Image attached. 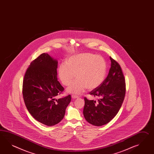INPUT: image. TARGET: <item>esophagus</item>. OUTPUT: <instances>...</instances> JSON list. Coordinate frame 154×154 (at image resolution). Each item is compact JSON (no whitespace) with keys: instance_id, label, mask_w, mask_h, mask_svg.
Returning a JSON list of instances; mask_svg holds the SVG:
<instances>
[{"instance_id":"obj_1","label":"esophagus","mask_w":154,"mask_h":154,"mask_svg":"<svg viewBox=\"0 0 154 154\" xmlns=\"http://www.w3.org/2000/svg\"><path fill=\"white\" fill-rule=\"evenodd\" d=\"M71 97L73 99H76V98H78L79 97V96H76V95H75V94H72Z\"/></svg>"}]
</instances>
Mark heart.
Instances as JSON below:
<instances>
[{
	"label": "heart",
	"mask_w": 154,
	"mask_h": 154,
	"mask_svg": "<svg viewBox=\"0 0 154 154\" xmlns=\"http://www.w3.org/2000/svg\"><path fill=\"white\" fill-rule=\"evenodd\" d=\"M66 63L60 64L58 75L64 86H67L75 78L77 79L68 88L71 94H79L87 88L92 90L103 82L107 71L105 58L91 53H79L68 57Z\"/></svg>",
	"instance_id": "heart-1"
}]
</instances>
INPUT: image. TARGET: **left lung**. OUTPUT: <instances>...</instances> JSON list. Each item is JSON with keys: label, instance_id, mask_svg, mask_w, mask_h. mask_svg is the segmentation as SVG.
Here are the masks:
<instances>
[{"label": "left lung", "instance_id": "obj_1", "mask_svg": "<svg viewBox=\"0 0 154 154\" xmlns=\"http://www.w3.org/2000/svg\"><path fill=\"white\" fill-rule=\"evenodd\" d=\"M107 77L90 94L100 98L97 101L85 97L83 115L88 122L96 126L109 123L116 115L124 101L126 83L120 64L111 57Z\"/></svg>", "mask_w": 154, "mask_h": 154}]
</instances>
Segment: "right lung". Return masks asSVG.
Wrapping results in <instances>:
<instances>
[{
    "mask_svg": "<svg viewBox=\"0 0 154 154\" xmlns=\"http://www.w3.org/2000/svg\"><path fill=\"white\" fill-rule=\"evenodd\" d=\"M58 61L42 53L27 68L23 82V96L26 109L35 120L48 126L63 119L71 100L70 94L58 100L64 88L57 79Z\"/></svg>",
    "mask_w": 154,
    "mask_h": 154,
    "instance_id": "right-lung-1",
    "label": "right lung"
}]
</instances>
